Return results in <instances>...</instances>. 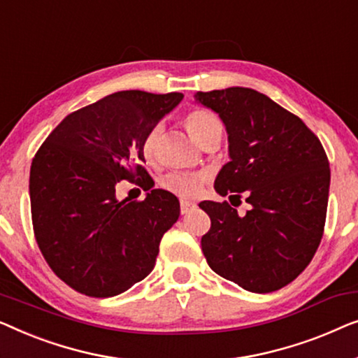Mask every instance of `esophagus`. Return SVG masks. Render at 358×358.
Masks as SVG:
<instances>
[{
	"label": "esophagus",
	"mask_w": 358,
	"mask_h": 358,
	"mask_svg": "<svg viewBox=\"0 0 358 358\" xmlns=\"http://www.w3.org/2000/svg\"><path fill=\"white\" fill-rule=\"evenodd\" d=\"M194 208H196V204L193 203V201H185V199L180 201V210H181V214H188L189 210H193Z\"/></svg>",
	"instance_id": "1"
}]
</instances>
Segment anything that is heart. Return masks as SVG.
I'll use <instances>...</instances> for the list:
<instances>
[{
	"instance_id": "1",
	"label": "heart",
	"mask_w": 358,
	"mask_h": 358,
	"mask_svg": "<svg viewBox=\"0 0 358 358\" xmlns=\"http://www.w3.org/2000/svg\"><path fill=\"white\" fill-rule=\"evenodd\" d=\"M185 128L188 134L198 143L201 148L206 143L214 139H222L224 134V124L220 122L217 115L206 108H196L185 117ZM162 127L155 124L154 128L145 134L143 141V154L145 159H154L155 149H157L159 136ZM204 178L196 173H186V172H172L162 180V186L170 193L180 196V198H194L203 188Z\"/></svg>"
}]
</instances>
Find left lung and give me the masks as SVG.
I'll use <instances>...</instances> for the list:
<instances>
[{
  "label": "left lung",
  "mask_w": 358,
  "mask_h": 358,
  "mask_svg": "<svg viewBox=\"0 0 358 358\" xmlns=\"http://www.w3.org/2000/svg\"><path fill=\"white\" fill-rule=\"evenodd\" d=\"M219 113L229 157L215 178L220 196L246 194L238 215L224 201H203L210 217L201 248L210 269L241 289L269 294L299 278L318 250L331 170L320 139L296 115L248 87L196 92Z\"/></svg>",
  "instance_id": "8db88e82"
}]
</instances>
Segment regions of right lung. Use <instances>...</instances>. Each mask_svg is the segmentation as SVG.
I'll list each match as a JSON object with an SVG mask.
<instances>
[{
	"label": "right lung",
	"instance_id": "add662e5",
	"mask_svg": "<svg viewBox=\"0 0 358 358\" xmlns=\"http://www.w3.org/2000/svg\"><path fill=\"white\" fill-rule=\"evenodd\" d=\"M183 94L122 90L69 113L35 154L29 193L35 240L59 279L105 299L155 266L165 231L178 220L177 196L152 189L143 141ZM138 178L144 201H118L114 186Z\"/></svg>",
	"mask_w": 358,
	"mask_h": 358
}]
</instances>
